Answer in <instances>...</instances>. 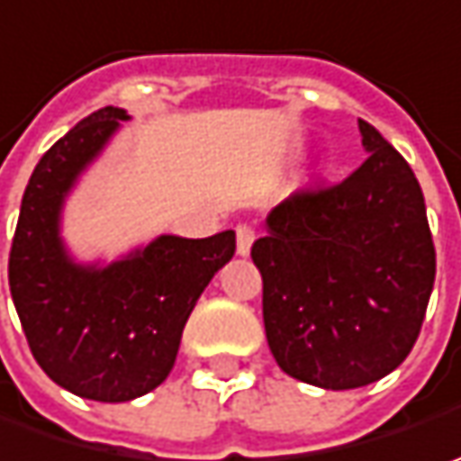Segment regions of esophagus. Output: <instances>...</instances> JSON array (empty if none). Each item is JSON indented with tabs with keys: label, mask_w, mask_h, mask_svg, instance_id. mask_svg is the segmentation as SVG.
Listing matches in <instances>:
<instances>
[{
	"label": "esophagus",
	"mask_w": 461,
	"mask_h": 461,
	"mask_svg": "<svg viewBox=\"0 0 461 461\" xmlns=\"http://www.w3.org/2000/svg\"><path fill=\"white\" fill-rule=\"evenodd\" d=\"M252 242H255V230H252L250 224H240L237 227V252L245 258V255H250Z\"/></svg>",
	"instance_id": "obj_1"
}]
</instances>
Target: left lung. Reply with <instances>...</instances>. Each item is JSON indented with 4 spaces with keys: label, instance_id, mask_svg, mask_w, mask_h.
Returning <instances> with one entry per match:
<instances>
[{
    "label": "left lung",
    "instance_id": "obj_1",
    "mask_svg": "<svg viewBox=\"0 0 461 461\" xmlns=\"http://www.w3.org/2000/svg\"><path fill=\"white\" fill-rule=\"evenodd\" d=\"M366 162L338 185L302 188L270 211L252 245L270 353L289 376L356 390L415 346L436 250L411 165L358 118Z\"/></svg>",
    "mask_w": 461,
    "mask_h": 461
}]
</instances>
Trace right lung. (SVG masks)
<instances>
[{
	"mask_svg": "<svg viewBox=\"0 0 461 461\" xmlns=\"http://www.w3.org/2000/svg\"><path fill=\"white\" fill-rule=\"evenodd\" d=\"M121 121L123 108H100L41 157L10 250L12 302L35 361L59 387L97 402H129L167 379L198 296L234 255L227 230L206 240L162 234L111 266L71 258L64 201Z\"/></svg>",
	"mask_w": 461,
	"mask_h": 461,
	"instance_id": "add662e5",
	"label": "right lung"
}]
</instances>
